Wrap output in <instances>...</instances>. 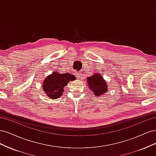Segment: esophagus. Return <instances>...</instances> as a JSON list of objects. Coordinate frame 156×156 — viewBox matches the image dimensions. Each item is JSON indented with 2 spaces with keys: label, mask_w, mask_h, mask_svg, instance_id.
Listing matches in <instances>:
<instances>
[{
  "label": "esophagus",
  "mask_w": 156,
  "mask_h": 156,
  "mask_svg": "<svg viewBox=\"0 0 156 156\" xmlns=\"http://www.w3.org/2000/svg\"><path fill=\"white\" fill-rule=\"evenodd\" d=\"M75 75H76V77L78 79H80L82 78V74L81 72H77L76 73H75Z\"/></svg>",
  "instance_id": "34e87169"
}]
</instances>
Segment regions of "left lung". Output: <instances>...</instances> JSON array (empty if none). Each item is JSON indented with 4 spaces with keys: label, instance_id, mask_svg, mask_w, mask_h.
Returning <instances> with one entry per match:
<instances>
[{
    "label": "left lung",
    "instance_id": "left-lung-1",
    "mask_svg": "<svg viewBox=\"0 0 156 156\" xmlns=\"http://www.w3.org/2000/svg\"><path fill=\"white\" fill-rule=\"evenodd\" d=\"M89 89L94 92L96 96H100L107 91V84L101 74L95 73L92 76L87 77Z\"/></svg>",
    "mask_w": 156,
    "mask_h": 156
}]
</instances>
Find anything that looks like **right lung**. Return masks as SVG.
I'll list each match as a JSON object with an SVG mask.
<instances>
[{
  "label": "right lung",
  "instance_id": "1",
  "mask_svg": "<svg viewBox=\"0 0 156 156\" xmlns=\"http://www.w3.org/2000/svg\"><path fill=\"white\" fill-rule=\"evenodd\" d=\"M75 77L70 73H62L53 72L47 77L42 84V88L51 99H56L62 96L64 88L67 84L75 80Z\"/></svg>",
  "mask_w": 156,
  "mask_h": 156
}]
</instances>
